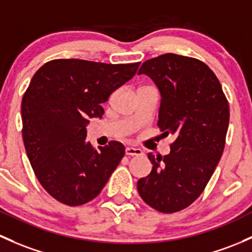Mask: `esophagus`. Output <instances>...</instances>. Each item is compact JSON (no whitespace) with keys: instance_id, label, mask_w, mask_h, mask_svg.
<instances>
[{"instance_id":"obj_1","label":"esophagus","mask_w":252,"mask_h":252,"mask_svg":"<svg viewBox=\"0 0 252 252\" xmlns=\"http://www.w3.org/2000/svg\"><path fill=\"white\" fill-rule=\"evenodd\" d=\"M126 156H141L142 151L140 148L135 147H126Z\"/></svg>"}]
</instances>
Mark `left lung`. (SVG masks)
<instances>
[{
    "instance_id": "obj_1",
    "label": "left lung",
    "mask_w": 252,
    "mask_h": 252,
    "mask_svg": "<svg viewBox=\"0 0 252 252\" xmlns=\"http://www.w3.org/2000/svg\"><path fill=\"white\" fill-rule=\"evenodd\" d=\"M160 92L158 126L175 135L170 153H148L152 170L137 181L140 197L159 213L173 214L194 202L213 176L224 150L229 105L215 73L200 60L168 54L142 63L139 75Z\"/></svg>"
}]
</instances>
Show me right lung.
Segmentation results:
<instances>
[{
	"mask_svg": "<svg viewBox=\"0 0 252 252\" xmlns=\"http://www.w3.org/2000/svg\"><path fill=\"white\" fill-rule=\"evenodd\" d=\"M139 65L55 59L33 75L21 101L24 146L37 180L58 202H91L124 157L118 141L95 150L86 126L102 117L101 105Z\"/></svg>",
	"mask_w": 252,
	"mask_h": 252,
	"instance_id": "1",
	"label": "right lung"
}]
</instances>
